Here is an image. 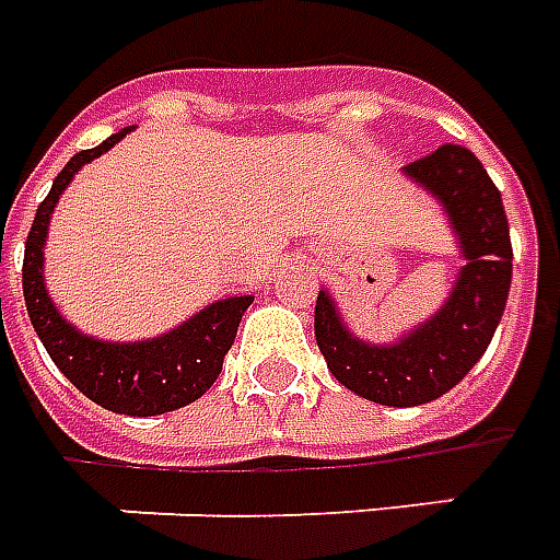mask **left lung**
I'll use <instances>...</instances> for the list:
<instances>
[{"mask_svg":"<svg viewBox=\"0 0 560 560\" xmlns=\"http://www.w3.org/2000/svg\"><path fill=\"white\" fill-rule=\"evenodd\" d=\"M416 184L443 201L462 237L467 265L443 311L392 347H371L340 325L331 299L319 292L313 335L337 383L386 407H416L446 395L489 350L501 323L510 280L513 244L501 189L482 162L462 144H443L407 165Z\"/></svg>","mask_w":560,"mask_h":560,"instance_id":"1","label":"left lung"}]
</instances>
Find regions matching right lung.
Here are the masks:
<instances>
[{
  "label": "right lung",
  "instance_id": "obj_1",
  "mask_svg": "<svg viewBox=\"0 0 560 560\" xmlns=\"http://www.w3.org/2000/svg\"><path fill=\"white\" fill-rule=\"evenodd\" d=\"M126 132L132 129L110 135L108 141H102L93 150L74 153L69 165L57 174L47 198L35 210L33 229L26 235L23 299L35 335L42 337L47 355L69 376L71 386H78L86 398L114 413L160 416L192 404L213 386V380L223 371L225 352L235 343L237 323L253 295L217 301L168 335L138 340V343H102L74 331L59 316L57 307L47 299L45 280H42V261H45L42 247H45L50 210L57 208L59 196L71 184L74 172L110 150Z\"/></svg>",
  "mask_w": 560,
  "mask_h": 560
}]
</instances>
